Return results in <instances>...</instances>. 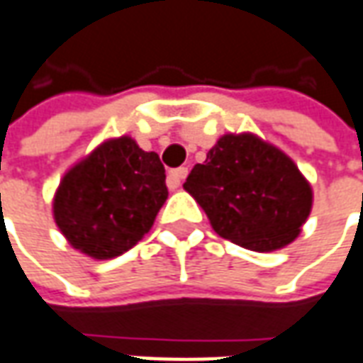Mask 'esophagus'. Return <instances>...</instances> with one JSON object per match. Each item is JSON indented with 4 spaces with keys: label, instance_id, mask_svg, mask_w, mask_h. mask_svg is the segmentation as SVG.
I'll return each instance as SVG.
<instances>
[{
    "label": "esophagus",
    "instance_id": "34e87169",
    "mask_svg": "<svg viewBox=\"0 0 363 363\" xmlns=\"http://www.w3.org/2000/svg\"><path fill=\"white\" fill-rule=\"evenodd\" d=\"M189 174V169L186 167H179V169H172L169 172V177H167V181H169V186L171 189H179L181 186V182L184 181V177Z\"/></svg>",
    "mask_w": 363,
    "mask_h": 363
}]
</instances>
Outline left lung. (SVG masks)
Returning a JSON list of instances; mask_svg holds the SVG:
<instances>
[{
	"mask_svg": "<svg viewBox=\"0 0 363 363\" xmlns=\"http://www.w3.org/2000/svg\"><path fill=\"white\" fill-rule=\"evenodd\" d=\"M214 233L268 252L292 242L312 208V189L282 150L254 135H224L184 182Z\"/></svg>",
	"mask_w": 363,
	"mask_h": 363,
	"instance_id": "8db88e82",
	"label": "left lung"
}]
</instances>
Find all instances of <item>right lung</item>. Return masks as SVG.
<instances>
[{
	"label": "right lung",
	"mask_w": 363,
	"mask_h": 363,
	"mask_svg": "<svg viewBox=\"0 0 363 363\" xmlns=\"http://www.w3.org/2000/svg\"><path fill=\"white\" fill-rule=\"evenodd\" d=\"M167 196L159 155L121 137L103 143L63 177L53 214L73 248L107 260L149 233Z\"/></svg>",
	"instance_id": "obj_1"
}]
</instances>
